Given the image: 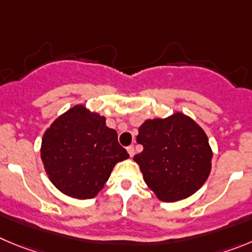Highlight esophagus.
Returning <instances> with one entry per match:
<instances>
[{
	"mask_svg": "<svg viewBox=\"0 0 252 252\" xmlns=\"http://www.w3.org/2000/svg\"><path fill=\"white\" fill-rule=\"evenodd\" d=\"M126 152H128V154L130 155V158L134 155V153H135V152H134V147H131V145H130V147L126 148Z\"/></svg>",
	"mask_w": 252,
	"mask_h": 252,
	"instance_id": "1",
	"label": "esophagus"
}]
</instances>
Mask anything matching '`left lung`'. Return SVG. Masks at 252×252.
<instances>
[{"instance_id": "8db88e82", "label": "left lung", "mask_w": 252, "mask_h": 252, "mask_svg": "<svg viewBox=\"0 0 252 252\" xmlns=\"http://www.w3.org/2000/svg\"><path fill=\"white\" fill-rule=\"evenodd\" d=\"M143 152L134 155L145 184L159 200L175 203L191 196L210 175L211 150L204 129L180 112L147 119L138 129Z\"/></svg>"}]
</instances>
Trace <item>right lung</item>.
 <instances>
[{"instance_id": "obj_1", "label": "right lung", "mask_w": 252, "mask_h": 252, "mask_svg": "<svg viewBox=\"0 0 252 252\" xmlns=\"http://www.w3.org/2000/svg\"><path fill=\"white\" fill-rule=\"evenodd\" d=\"M129 158L105 117L77 104L61 114L42 138L41 159L48 179L79 200L97 196L115 164Z\"/></svg>"}]
</instances>
